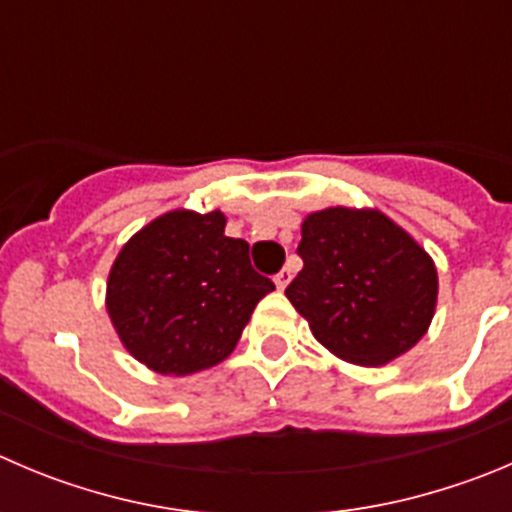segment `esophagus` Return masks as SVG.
Wrapping results in <instances>:
<instances>
[{"label":"esophagus","mask_w":512,"mask_h":512,"mask_svg":"<svg viewBox=\"0 0 512 512\" xmlns=\"http://www.w3.org/2000/svg\"><path fill=\"white\" fill-rule=\"evenodd\" d=\"M289 281H291V271H289V269H281L279 274L274 276V284H276V289H281V291H284L286 286H289Z\"/></svg>","instance_id":"esophagus-1"}]
</instances>
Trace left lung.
I'll list each match as a JSON object with an SVG mask.
<instances>
[{
	"label": "left lung",
	"instance_id": "8db88e82",
	"mask_svg": "<svg viewBox=\"0 0 512 512\" xmlns=\"http://www.w3.org/2000/svg\"><path fill=\"white\" fill-rule=\"evenodd\" d=\"M304 269L286 289L316 342L339 359L379 367L410 352L437 306L430 253L377 208L334 206L301 223Z\"/></svg>",
	"mask_w": 512,
	"mask_h": 512
}]
</instances>
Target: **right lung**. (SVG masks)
<instances>
[{
    "label": "right lung",
    "mask_w": 512,
    "mask_h": 512,
    "mask_svg": "<svg viewBox=\"0 0 512 512\" xmlns=\"http://www.w3.org/2000/svg\"><path fill=\"white\" fill-rule=\"evenodd\" d=\"M221 211L175 208L140 228L107 276L105 306L123 347L158 374L203 372L236 349L253 309L274 291Z\"/></svg>",
    "instance_id": "add662e5"
}]
</instances>
